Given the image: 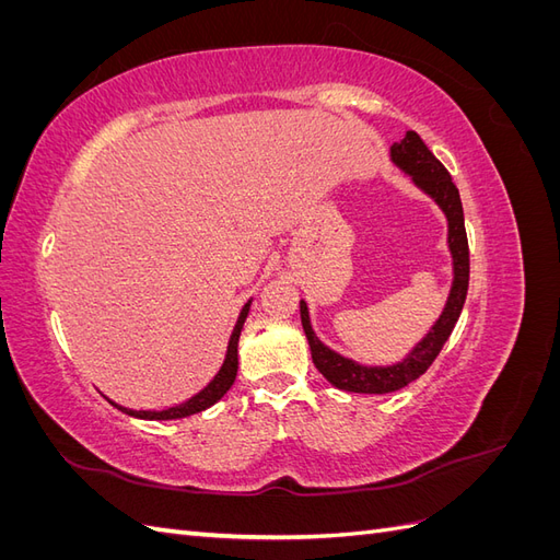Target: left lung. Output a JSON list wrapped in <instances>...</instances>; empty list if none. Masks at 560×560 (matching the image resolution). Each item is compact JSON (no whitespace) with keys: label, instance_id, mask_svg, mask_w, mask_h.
Segmentation results:
<instances>
[{"label":"left lung","instance_id":"obj_1","mask_svg":"<svg viewBox=\"0 0 560 560\" xmlns=\"http://www.w3.org/2000/svg\"><path fill=\"white\" fill-rule=\"evenodd\" d=\"M393 161L401 167L404 173H409L420 189L430 194L439 202V208L446 212L448 247L453 254L455 280L451 287L446 308L442 317L436 319L432 331L413 348L409 358L395 366H362L358 362L341 358V354L329 350L325 343H319L317 336L311 329L308 306L301 301V325L308 338L313 362L322 376L338 389H346V393H364V395L395 393V389H401L404 385H409L411 381L425 374V371L432 366V362L436 360V354L442 352L444 343L448 341L455 322L463 313L467 287H469V245H467L463 202H460V194H457V186L453 184L444 163L432 154L416 130H409L399 144H393Z\"/></svg>","mask_w":560,"mask_h":560}]
</instances>
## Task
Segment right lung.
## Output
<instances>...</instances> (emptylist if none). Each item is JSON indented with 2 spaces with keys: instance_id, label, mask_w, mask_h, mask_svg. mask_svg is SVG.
<instances>
[{
  "instance_id": "add662e5",
  "label": "right lung",
  "mask_w": 560,
  "mask_h": 560,
  "mask_svg": "<svg viewBox=\"0 0 560 560\" xmlns=\"http://www.w3.org/2000/svg\"><path fill=\"white\" fill-rule=\"evenodd\" d=\"M247 313H249V303H245L238 322H235V329L231 334L229 352H226V360H224L222 369H219V374L212 378V383L206 389H200L196 397H191L189 401H184L179 406H173V409H165V411H130V409H124V406L114 404L116 409H121L124 413L135 416V418H144V420H173V418H186V416H194V413L210 409L214 401H219L229 393V387L235 381V374H238V338H241V329L245 325Z\"/></svg>"
}]
</instances>
